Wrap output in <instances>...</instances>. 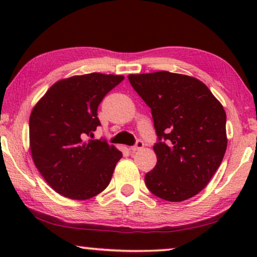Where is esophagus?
Segmentation results:
<instances>
[{
  "mask_svg": "<svg viewBox=\"0 0 257 257\" xmlns=\"http://www.w3.org/2000/svg\"><path fill=\"white\" fill-rule=\"evenodd\" d=\"M143 147H144V142H142V140H137L135 145L131 147V151H132V152H136V151L142 150Z\"/></svg>",
  "mask_w": 257,
  "mask_h": 257,
  "instance_id": "1",
  "label": "esophagus"
}]
</instances>
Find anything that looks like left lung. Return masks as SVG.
<instances>
[{"instance_id":"left-lung-1","label":"left lung","mask_w":257,"mask_h":257,"mask_svg":"<svg viewBox=\"0 0 257 257\" xmlns=\"http://www.w3.org/2000/svg\"><path fill=\"white\" fill-rule=\"evenodd\" d=\"M151 108L157 165L145 175L151 193L171 202L198 194L221 165L227 149L226 112L194 77L168 71L128 75Z\"/></svg>"}]
</instances>
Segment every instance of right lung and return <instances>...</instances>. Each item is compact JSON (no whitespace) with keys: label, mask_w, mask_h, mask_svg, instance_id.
<instances>
[{"label":"right lung","mask_w":257,"mask_h":257,"mask_svg":"<svg viewBox=\"0 0 257 257\" xmlns=\"http://www.w3.org/2000/svg\"><path fill=\"white\" fill-rule=\"evenodd\" d=\"M122 79L93 72L58 80L31 111L29 138L35 166L65 198L91 199L110 184L122 153L106 140L87 138L100 126V101Z\"/></svg>","instance_id":"obj_1"}]
</instances>
